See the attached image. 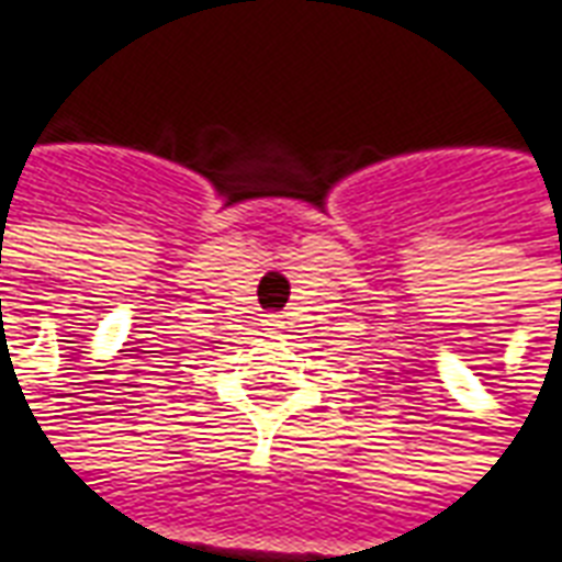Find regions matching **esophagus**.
I'll list each match as a JSON object with an SVG mask.
<instances>
[{"label":"esophagus","mask_w":562,"mask_h":562,"mask_svg":"<svg viewBox=\"0 0 562 562\" xmlns=\"http://www.w3.org/2000/svg\"><path fill=\"white\" fill-rule=\"evenodd\" d=\"M262 326H266L269 333H281V329H284V321H281V314H266V317H262Z\"/></svg>","instance_id":"esophagus-1"}]
</instances>
